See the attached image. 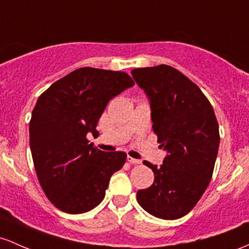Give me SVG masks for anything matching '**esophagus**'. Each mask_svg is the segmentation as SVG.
I'll use <instances>...</instances> for the list:
<instances>
[{"instance_id":"1","label":"esophagus","mask_w":249,"mask_h":249,"mask_svg":"<svg viewBox=\"0 0 249 249\" xmlns=\"http://www.w3.org/2000/svg\"><path fill=\"white\" fill-rule=\"evenodd\" d=\"M127 162H130L131 164H141L142 160H136V158H132V157H130V156H127Z\"/></svg>"}]
</instances>
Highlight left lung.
Masks as SVG:
<instances>
[{"instance_id":"1","label":"left lung","mask_w":249,"mask_h":249,"mask_svg":"<svg viewBox=\"0 0 249 249\" xmlns=\"http://www.w3.org/2000/svg\"><path fill=\"white\" fill-rule=\"evenodd\" d=\"M131 74L149 98L152 129L168 152L158 168L143 162L155 181L137 191V201L156 217L176 220L195 207L212 179L220 144L214 108L197 85L168 65Z\"/></svg>"}]
</instances>
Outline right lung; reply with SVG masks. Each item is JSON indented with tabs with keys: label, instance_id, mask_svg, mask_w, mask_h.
Instances as JSON below:
<instances>
[{
	"label": "right lung",
	"instance_id": "obj_1",
	"mask_svg": "<svg viewBox=\"0 0 249 249\" xmlns=\"http://www.w3.org/2000/svg\"><path fill=\"white\" fill-rule=\"evenodd\" d=\"M133 85L125 72L83 67L39 97L29 123V143L41 188L58 209L83 214L104 200L126 154L104 152L89 144L86 136L99 135L95 127L107 103Z\"/></svg>",
	"mask_w": 249,
	"mask_h": 249
}]
</instances>
